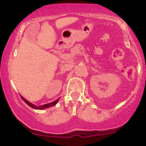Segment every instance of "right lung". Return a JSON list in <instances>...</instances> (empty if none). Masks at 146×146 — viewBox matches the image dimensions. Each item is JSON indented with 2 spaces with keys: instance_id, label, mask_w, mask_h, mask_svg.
Wrapping results in <instances>:
<instances>
[{
  "instance_id": "add662e5",
  "label": "right lung",
  "mask_w": 146,
  "mask_h": 146,
  "mask_svg": "<svg viewBox=\"0 0 146 146\" xmlns=\"http://www.w3.org/2000/svg\"><path fill=\"white\" fill-rule=\"evenodd\" d=\"M21 98L23 99V100L26 103V104H27V105H29V107H32V108L34 109H36V110H43V109H46L47 108V107H52V106H54L56 104L57 102H58V100H56L52 102L51 103H48V104H44V105H42V106H39V107H36V106L34 105L33 104H32V103H30L29 102H28L27 100L25 99L24 98H23V97L21 96Z\"/></svg>"
}]
</instances>
